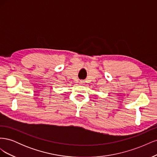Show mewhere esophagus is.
I'll return each mask as SVG.
<instances>
[{"label":"esophagus","mask_w":157,"mask_h":157,"mask_svg":"<svg viewBox=\"0 0 157 157\" xmlns=\"http://www.w3.org/2000/svg\"><path fill=\"white\" fill-rule=\"evenodd\" d=\"M84 82H85L83 81V80H80L79 83H80V84H84Z\"/></svg>","instance_id":"34e87169"}]
</instances>
